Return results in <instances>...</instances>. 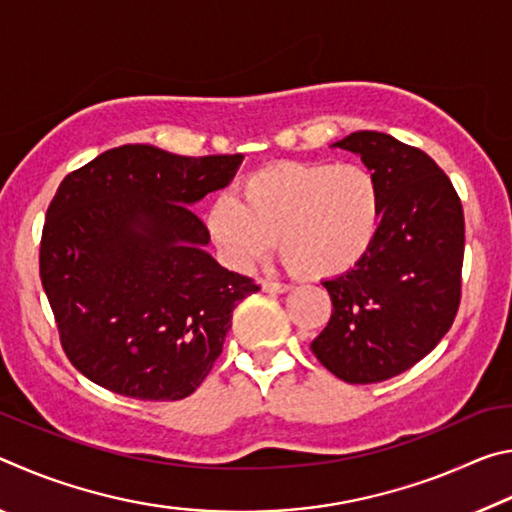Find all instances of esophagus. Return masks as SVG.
I'll return each mask as SVG.
<instances>
[{"mask_svg": "<svg viewBox=\"0 0 512 512\" xmlns=\"http://www.w3.org/2000/svg\"><path fill=\"white\" fill-rule=\"evenodd\" d=\"M262 289L268 291V293H287L293 287H291V284H287V282H268V280H264L262 282Z\"/></svg>", "mask_w": 512, "mask_h": 512, "instance_id": "1", "label": "esophagus"}]
</instances>
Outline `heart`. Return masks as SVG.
I'll use <instances>...</instances> for the list:
<instances>
[{
	"label": "heart",
	"instance_id": "1",
	"mask_svg": "<svg viewBox=\"0 0 512 512\" xmlns=\"http://www.w3.org/2000/svg\"><path fill=\"white\" fill-rule=\"evenodd\" d=\"M379 187L361 164L275 162L250 173L239 201L223 194L207 230L225 264L246 268L277 241L289 271L329 277L366 255L379 225Z\"/></svg>",
	"mask_w": 512,
	"mask_h": 512
}]
</instances>
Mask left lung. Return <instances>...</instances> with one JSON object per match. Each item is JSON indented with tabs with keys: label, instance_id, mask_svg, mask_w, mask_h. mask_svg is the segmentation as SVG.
<instances>
[{
	"label": "left lung",
	"instance_id": "left-lung-1",
	"mask_svg": "<svg viewBox=\"0 0 512 512\" xmlns=\"http://www.w3.org/2000/svg\"><path fill=\"white\" fill-rule=\"evenodd\" d=\"M336 146L359 153L379 187L381 221L354 268L323 287L332 316L311 352L348 384H377L415 366L461 305L465 219L452 180L427 153L377 131Z\"/></svg>",
	"mask_w": 512,
	"mask_h": 512
}]
</instances>
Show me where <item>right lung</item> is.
<instances>
[{"label":"right lung","mask_w":512,"mask_h":512,"mask_svg":"<svg viewBox=\"0 0 512 512\" xmlns=\"http://www.w3.org/2000/svg\"><path fill=\"white\" fill-rule=\"evenodd\" d=\"M241 155L124 144L67 173L47 207L40 280L60 345L94 384L173 402L210 375L232 311L259 291L205 253L189 210L235 176Z\"/></svg>","instance_id":"obj_1"}]
</instances>
